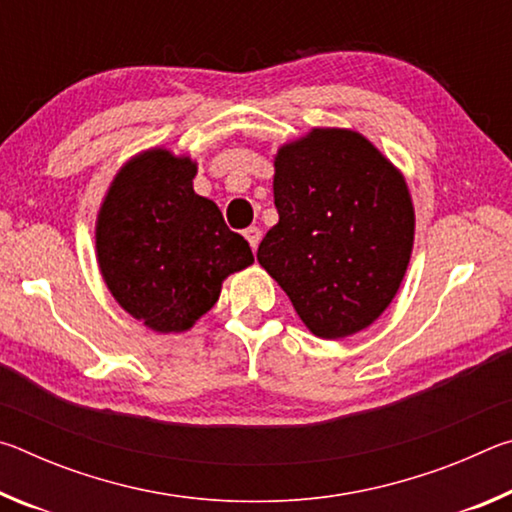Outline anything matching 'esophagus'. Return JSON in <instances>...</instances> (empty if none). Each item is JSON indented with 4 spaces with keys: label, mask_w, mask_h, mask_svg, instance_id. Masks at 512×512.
<instances>
[{
    "label": "esophagus",
    "mask_w": 512,
    "mask_h": 512,
    "mask_svg": "<svg viewBox=\"0 0 512 512\" xmlns=\"http://www.w3.org/2000/svg\"><path fill=\"white\" fill-rule=\"evenodd\" d=\"M244 237L248 239V244H250V248L253 250H257V246H259V241H262V230L257 228V225H250V228H246L244 230Z\"/></svg>",
    "instance_id": "esophagus-1"
}]
</instances>
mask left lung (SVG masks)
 <instances>
[{"instance_id": "1", "label": "left lung", "mask_w": 512, "mask_h": 512, "mask_svg": "<svg viewBox=\"0 0 512 512\" xmlns=\"http://www.w3.org/2000/svg\"><path fill=\"white\" fill-rule=\"evenodd\" d=\"M273 196L280 221L257 259L311 332L343 339L381 316L413 248L409 189L366 137L314 128L282 146Z\"/></svg>"}]
</instances>
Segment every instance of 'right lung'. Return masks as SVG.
<instances>
[{"instance_id": "add662e5", "label": "right lung", "mask_w": 512, "mask_h": 512, "mask_svg": "<svg viewBox=\"0 0 512 512\" xmlns=\"http://www.w3.org/2000/svg\"><path fill=\"white\" fill-rule=\"evenodd\" d=\"M196 164L164 149L117 173L97 223L103 280L155 332H185L219 300L221 282L255 262L212 201L192 187Z\"/></svg>"}]
</instances>
